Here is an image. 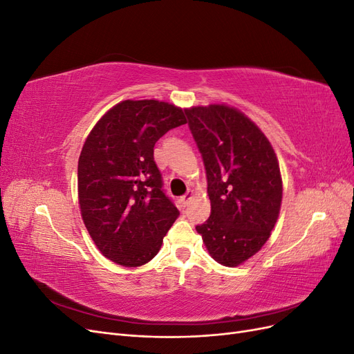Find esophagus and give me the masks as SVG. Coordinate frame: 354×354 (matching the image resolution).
Instances as JSON below:
<instances>
[{"mask_svg": "<svg viewBox=\"0 0 354 354\" xmlns=\"http://www.w3.org/2000/svg\"><path fill=\"white\" fill-rule=\"evenodd\" d=\"M192 199H194V194H192V192H187V194L181 198V203H183V207H187Z\"/></svg>", "mask_w": 354, "mask_h": 354, "instance_id": "1", "label": "esophagus"}]
</instances>
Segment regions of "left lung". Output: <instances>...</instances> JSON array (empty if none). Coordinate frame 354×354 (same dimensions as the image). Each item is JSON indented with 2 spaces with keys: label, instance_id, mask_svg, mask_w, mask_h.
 <instances>
[{
  "label": "left lung",
  "instance_id": "obj_1",
  "mask_svg": "<svg viewBox=\"0 0 354 354\" xmlns=\"http://www.w3.org/2000/svg\"><path fill=\"white\" fill-rule=\"evenodd\" d=\"M185 112L211 201V216L196 230L214 260L236 267L261 250L279 217V162L267 137L241 111L209 104Z\"/></svg>",
  "mask_w": 354,
  "mask_h": 354
}]
</instances>
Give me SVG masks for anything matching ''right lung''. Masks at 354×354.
Wrapping results in <instances>:
<instances>
[{
	"mask_svg": "<svg viewBox=\"0 0 354 354\" xmlns=\"http://www.w3.org/2000/svg\"><path fill=\"white\" fill-rule=\"evenodd\" d=\"M181 108L159 100H124L90 131L78 160L81 216L99 251L116 264L151 261L180 216L162 190L155 143L186 124Z\"/></svg>",
	"mask_w": 354,
	"mask_h": 354,
	"instance_id": "add662e5",
	"label": "right lung"
}]
</instances>
